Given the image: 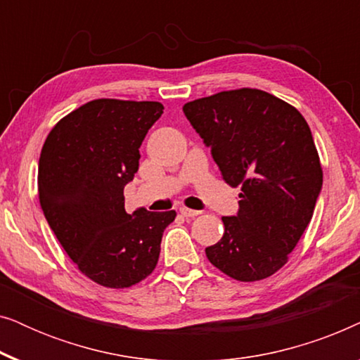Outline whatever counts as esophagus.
<instances>
[{
	"instance_id": "34e87169",
	"label": "esophagus",
	"mask_w": 360,
	"mask_h": 360,
	"mask_svg": "<svg viewBox=\"0 0 360 360\" xmlns=\"http://www.w3.org/2000/svg\"><path fill=\"white\" fill-rule=\"evenodd\" d=\"M180 214L184 216V218H195V216L200 214V211L185 208V206H184V208H180Z\"/></svg>"
}]
</instances>
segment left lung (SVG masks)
<instances>
[{"label":"left lung","mask_w":360,"mask_h":360,"mask_svg":"<svg viewBox=\"0 0 360 360\" xmlns=\"http://www.w3.org/2000/svg\"><path fill=\"white\" fill-rule=\"evenodd\" d=\"M211 147L224 181L240 186L239 211L205 249L216 269L239 282L267 278L311 221L323 170L311 131L297 108L255 88L221 91L184 106Z\"/></svg>","instance_id":"1"}]
</instances>
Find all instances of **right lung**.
Here are the masks:
<instances>
[{
  "mask_svg": "<svg viewBox=\"0 0 360 360\" xmlns=\"http://www.w3.org/2000/svg\"><path fill=\"white\" fill-rule=\"evenodd\" d=\"M164 112L157 101L93 100L62 117L39 159V201L78 270L98 285L127 288L149 277L174 210L127 214L124 186L139 147Z\"/></svg>",
  "mask_w": 360,
  "mask_h": 360,
  "instance_id": "right-lung-1",
  "label": "right lung"
}]
</instances>
